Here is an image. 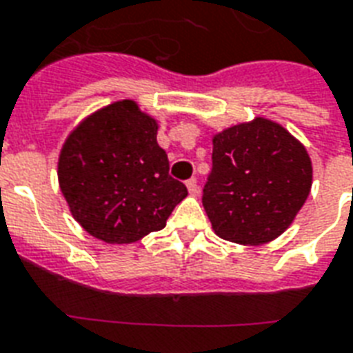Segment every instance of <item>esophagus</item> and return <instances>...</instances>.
Segmentation results:
<instances>
[{
	"mask_svg": "<svg viewBox=\"0 0 353 353\" xmlns=\"http://www.w3.org/2000/svg\"><path fill=\"white\" fill-rule=\"evenodd\" d=\"M187 189H189V192L192 194V196H196L198 192H200V189H198V183H196V179L192 177V179H189L187 181Z\"/></svg>",
	"mask_w": 353,
	"mask_h": 353,
	"instance_id": "obj_1",
	"label": "esophagus"
}]
</instances>
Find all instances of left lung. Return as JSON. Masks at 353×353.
I'll return each mask as SVG.
<instances>
[{
    "label": "left lung",
    "instance_id": "obj_1",
    "mask_svg": "<svg viewBox=\"0 0 353 353\" xmlns=\"http://www.w3.org/2000/svg\"><path fill=\"white\" fill-rule=\"evenodd\" d=\"M213 168L202 203L219 237L273 241L294 223L312 185V163L297 138L265 117L213 137Z\"/></svg>",
    "mask_w": 353,
    "mask_h": 353
}]
</instances>
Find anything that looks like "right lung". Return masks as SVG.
<instances>
[{"instance_id": "add662e5", "label": "right lung", "mask_w": 353, "mask_h": 353, "mask_svg": "<svg viewBox=\"0 0 353 353\" xmlns=\"http://www.w3.org/2000/svg\"><path fill=\"white\" fill-rule=\"evenodd\" d=\"M155 117L130 99L83 119L65 140L59 189L72 216L104 243H134L166 226L187 187L170 177Z\"/></svg>"}]
</instances>
